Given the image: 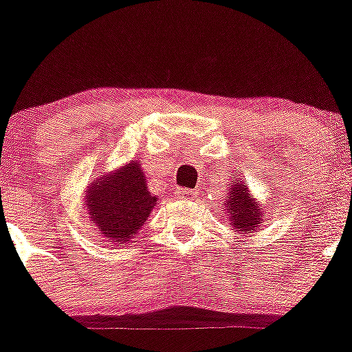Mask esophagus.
<instances>
[{"label":"esophagus","mask_w":352,"mask_h":352,"mask_svg":"<svg viewBox=\"0 0 352 352\" xmlns=\"http://www.w3.org/2000/svg\"><path fill=\"white\" fill-rule=\"evenodd\" d=\"M196 196H198V191H195V189H177V198L192 199Z\"/></svg>","instance_id":"34e87169"}]
</instances>
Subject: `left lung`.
Wrapping results in <instances>:
<instances>
[{"mask_svg": "<svg viewBox=\"0 0 352 352\" xmlns=\"http://www.w3.org/2000/svg\"><path fill=\"white\" fill-rule=\"evenodd\" d=\"M224 210L228 214V223L233 226V230L240 233H251L261 226L263 214L259 201H256L249 195V188L243 186V182H231L228 199L224 204Z\"/></svg>", "mask_w": 352, "mask_h": 352, "instance_id": "8db88e82", "label": "left lung"}]
</instances>
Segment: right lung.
<instances>
[{
  "label": "right lung",
  "instance_id": "right-lung-1",
  "mask_svg": "<svg viewBox=\"0 0 352 352\" xmlns=\"http://www.w3.org/2000/svg\"><path fill=\"white\" fill-rule=\"evenodd\" d=\"M84 205L101 236L112 242H128L144 226L157 205L138 161H129L113 173L101 175L85 191Z\"/></svg>",
  "mask_w": 352,
  "mask_h": 352
}]
</instances>
